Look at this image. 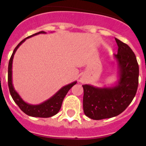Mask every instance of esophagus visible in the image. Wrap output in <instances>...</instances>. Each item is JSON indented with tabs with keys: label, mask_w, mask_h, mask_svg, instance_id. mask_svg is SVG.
<instances>
[{
	"label": "esophagus",
	"mask_w": 146,
	"mask_h": 146,
	"mask_svg": "<svg viewBox=\"0 0 146 146\" xmlns=\"http://www.w3.org/2000/svg\"><path fill=\"white\" fill-rule=\"evenodd\" d=\"M80 81L82 83H84V82H86V79H85V78H83V77H81L80 80Z\"/></svg>",
	"instance_id": "obj_1"
}]
</instances>
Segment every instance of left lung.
I'll list each match as a JSON object with an SVG mask.
<instances>
[{
  "label": "left lung",
  "mask_w": 146,
  "mask_h": 146,
  "mask_svg": "<svg viewBox=\"0 0 146 146\" xmlns=\"http://www.w3.org/2000/svg\"><path fill=\"white\" fill-rule=\"evenodd\" d=\"M115 39L118 47V53L113 55L118 64V82L112 87L82 86L83 111L91 119L110 118L121 114L133 100L138 87L136 56L126 44Z\"/></svg>",
  "instance_id": "1"
}]
</instances>
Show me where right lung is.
Here are the masks:
<instances>
[{"mask_svg":"<svg viewBox=\"0 0 146 146\" xmlns=\"http://www.w3.org/2000/svg\"><path fill=\"white\" fill-rule=\"evenodd\" d=\"M40 33H46L44 31H40L30 36L27 38H24L23 41L18 44V45L15 47V49L13 51V53L11 56L9 62V67H8V85H9V88L10 94L12 97L13 100L15 101L18 105V107L20 108L22 111L24 112L26 115L32 117H39V118H49L52 117L57 114L61 108L62 102L64 100V97L66 96L68 91L70 90L71 88L77 83V81L72 82L70 84H68L66 86L62 87L58 92L55 93L52 97L44 101V102L41 103L39 104H31L25 102L20 96L18 94V93L15 91L14 86L12 83V62L14 55L16 52L17 50L19 48L20 45L25 42V40L28 38L36 36V35L40 34Z\"/></svg>","mask_w":146,"mask_h":146,"instance_id":"obj_1","label":"right lung"}]
</instances>
